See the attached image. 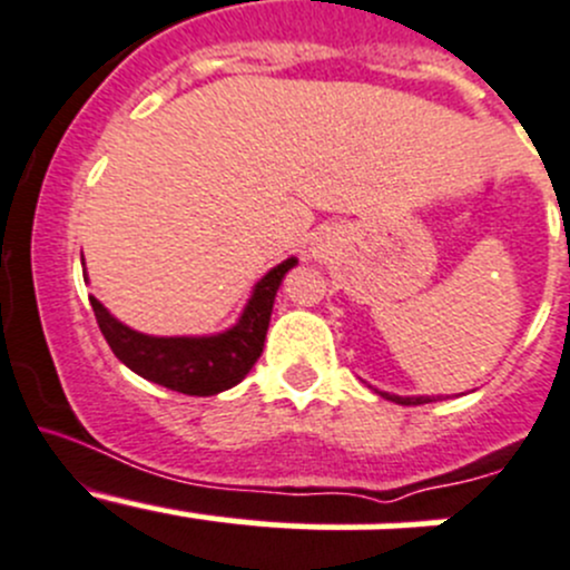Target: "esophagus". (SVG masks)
I'll use <instances>...</instances> for the list:
<instances>
[{
	"label": "esophagus",
	"mask_w": 570,
	"mask_h": 570,
	"mask_svg": "<svg viewBox=\"0 0 570 570\" xmlns=\"http://www.w3.org/2000/svg\"><path fill=\"white\" fill-rule=\"evenodd\" d=\"M324 249H326L324 244H315V252H318V255H324Z\"/></svg>",
	"instance_id": "34e87169"
}]
</instances>
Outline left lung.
I'll list each match as a JSON object with an SVG mask.
<instances>
[{
    "mask_svg": "<svg viewBox=\"0 0 570 570\" xmlns=\"http://www.w3.org/2000/svg\"><path fill=\"white\" fill-rule=\"evenodd\" d=\"M385 399H391V402L396 404H424V402H432L430 396H419V399H404V396H391V393H382Z\"/></svg>",
    "mask_w": 570,
    "mask_h": 570,
    "instance_id": "obj_1",
    "label": "left lung"
}]
</instances>
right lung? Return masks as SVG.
<instances>
[{
    "mask_svg": "<svg viewBox=\"0 0 570 570\" xmlns=\"http://www.w3.org/2000/svg\"><path fill=\"white\" fill-rule=\"evenodd\" d=\"M296 257L279 263L252 293L244 315L233 330L213 337H151L112 318L91 296V307L107 346L127 368L185 396H216L238 385L263 354L274 296Z\"/></svg>",
    "mask_w": 570,
    "mask_h": 570,
    "instance_id": "add662e5",
    "label": "right lung"
}]
</instances>
